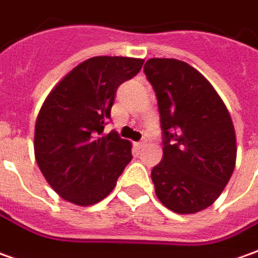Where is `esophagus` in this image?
<instances>
[{
	"mask_svg": "<svg viewBox=\"0 0 258 258\" xmlns=\"http://www.w3.org/2000/svg\"><path fill=\"white\" fill-rule=\"evenodd\" d=\"M145 145H147V140H145V138H144L143 141H140V143H136V147H137V148H138V150H141V148H144Z\"/></svg>",
	"mask_w": 258,
	"mask_h": 258,
	"instance_id": "1",
	"label": "esophagus"
}]
</instances>
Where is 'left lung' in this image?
Returning <instances> with one entry per match:
<instances>
[{"mask_svg": "<svg viewBox=\"0 0 258 258\" xmlns=\"http://www.w3.org/2000/svg\"><path fill=\"white\" fill-rule=\"evenodd\" d=\"M144 73L158 100L162 161L151 171L161 203L180 215L206 209L236 165V133L223 100L188 63L154 57Z\"/></svg>", "mask_w": 258, "mask_h": 258, "instance_id": "8db88e82", "label": "left lung"}]
</instances>
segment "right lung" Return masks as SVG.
Instances as JSON below:
<instances>
[{
  "label": "right lung",
  "instance_id": "add662e5",
  "mask_svg": "<svg viewBox=\"0 0 258 258\" xmlns=\"http://www.w3.org/2000/svg\"><path fill=\"white\" fill-rule=\"evenodd\" d=\"M143 59L96 56L53 87L35 124V159L64 201L90 206L106 198L131 155V143L103 134L118 86L134 78Z\"/></svg>",
  "mask_w": 258,
  "mask_h": 258
}]
</instances>
